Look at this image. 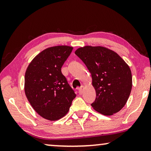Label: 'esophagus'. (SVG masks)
Segmentation results:
<instances>
[{
  "label": "esophagus",
  "instance_id": "1",
  "mask_svg": "<svg viewBox=\"0 0 151 151\" xmlns=\"http://www.w3.org/2000/svg\"><path fill=\"white\" fill-rule=\"evenodd\" d=\"M83 89H84V86L82 85V86H81V87L78 88V93H79V94H83Z\"/></svg>",
  "mask_w": 151,
  "mask_h": 151
}]
</instances>
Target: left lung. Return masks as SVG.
I'll return each instance as SVG.
<instances>
[{
	"mask_svg": "<svg viewBox=\"0 0 151 151\" xmlns=\"http://www.w3.org/2000/svg\"><path fill=\"white\" fill-rule=\"evenodd\" d=\"M91 74L96 91L93 108L103 115L118 112L127 103L132 81L129 65L114 51L106 47L85 46L75 51Z\"/></svg>",
	"mask_w": 151,
	"mask_h": 151,
	"instance_id": "obj_1",
	"label": "left lung"
}]
</instances>
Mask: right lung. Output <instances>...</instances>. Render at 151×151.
<instances>
[{
	"instance_id": "right-lung-1",
	"label": "right lung",
	"mask_w": 151,
	"mask_h": 151,
	"mask_svg": "<svg viewBox=\"0 0 151 151\" xmlns=\"http://www.w3.org/2000/svg\"><path fill=\"white\" fill-rule=\"evenodd\" d=\"M73 47L61 45L49 47L30 63L24 76V92L33 109L42 118L57 121L69 111L76 97L61 67Z\"/></svg>"
}]
</instances>
